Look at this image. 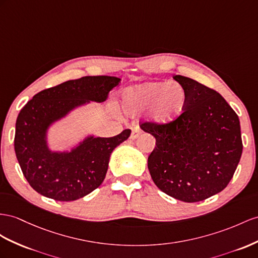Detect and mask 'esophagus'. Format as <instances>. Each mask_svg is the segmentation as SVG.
I'll use <instances>...</instances> for the list:
<instances>
[{"label": "esophagus", "instance_id": "1", "mask_svg": "<svg viewBox=\"0 0 258 258\" xmlns=\"http://www.w3.org/2000/svg\"><path fill=\"white\" fill-rule=\"evenodd\" d=\"M142 133V130L141 127L138 126V125H135V126L132 127V133H131V138L132 140H135V138L138 137V135H140Z\"/></svg>", "mask_w": 258, "mask_h": 258}]
</instances>
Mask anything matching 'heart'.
Wrapping results in <instances>:
<instances>
[{
    "label": "heart",
    "mask_w": 258,
    "mask_h": 258,
    "mask_svg": "<svg viewBox=\"0 0 258 258\" xmlns=\"http://www.w3.org/2000/svg\"><path fill=\"white\" fill-rule=\"evenodd\" d=\"M187 103V92L179 83L148 82L125 88L122 108L134 115L149 110V120L156 125H168L176 120Z\"/></svg>",
    "instance_id": "1"
}]
</instances>
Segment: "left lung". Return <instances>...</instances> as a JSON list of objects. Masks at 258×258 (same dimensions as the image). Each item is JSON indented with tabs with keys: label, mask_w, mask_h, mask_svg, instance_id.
Segmentation results:
<instances>
[{
	"label": "left lung",
	"mask_w": 258,
	"mask_h": 258,
	"mask_svg": "<svg viewBox=\"0 0 258 258\" xmlns=\"http://www.w3.org/2000/svg\"><path fill=\"white\" fill-rule=\"evenodd\" d=\"M187 92L183 113L168 125L142 123L156 138L148 170L163 193L185 203L206 200L226 188L242 155L239 116L214 89L175 75Z\"/></svg>",
	"instance_id": "1"
}]
</instances>
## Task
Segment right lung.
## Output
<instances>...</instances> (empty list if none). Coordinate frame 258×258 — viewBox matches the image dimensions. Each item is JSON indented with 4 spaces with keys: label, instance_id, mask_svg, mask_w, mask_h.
<instances>
[{
    "label": "right lung",
    "instance_id": "obj_1",
    "mask_svg": "<svg viewBox=\"0 0 258 258\" xmlns=\"http://www.w3.org/2000/svg\"><path fill=\"white\" fill-rule=\"evenodd\" d=\"M121 79L85 76L44 89L32 97L16 120L14 147L23 174L36 192L60 202L76 201L101 185L110 156L131 130L113 137L86 136L66 151L51 150L49 128L73 110L104 102Z\"/></svg>",
    "mask_w": 258,
    "mask_h": 258
}]
</instances>
